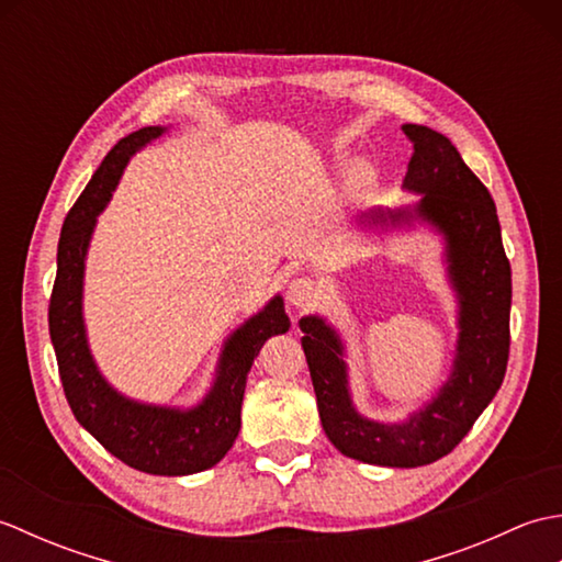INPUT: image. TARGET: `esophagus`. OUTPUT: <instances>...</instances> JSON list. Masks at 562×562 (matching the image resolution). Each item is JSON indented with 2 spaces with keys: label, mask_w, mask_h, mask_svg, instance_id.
<instances>
[{
  "label": "esophagus",
  "mask_w": 562,
  "mask_h": 562,
  "mask_svg": "<svg viewBox=\"0 0 562 562\" xmlns=\"http://www.w3.org/2000/svg\"><path fill=\"white\" fill-rule=\"evenodd\" d=\"M316 300H318V290L308 278H296L288 284V304L292 308H306L316 304Z\"/></svg>",
  "instance_id": "1"
}]
</instances>
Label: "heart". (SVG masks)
<instances>
[{"mask_svg":"<svg viewBox=\"0 0 562 562\" xmlns=\"http://www.w3.org/2000/svg\"><path fill=\"white\" fill-rule=\"evenodd\" d=\"M369 186H372V171L367 166H355L348 176V190L352 195H364Z\"/></svg>","mask_w":562,"mask_h":562,"instance_id":"obj_1","label":"heart"}]
</instances>
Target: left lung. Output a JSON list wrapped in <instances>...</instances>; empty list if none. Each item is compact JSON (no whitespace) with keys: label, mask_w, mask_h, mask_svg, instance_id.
<instances>
[{"label":"left lung","mask_w":562,"mask_h":562,"mask_svg":"<svg viewBox=\"0 0 562 562\" xmlns=\"http://www.w3.org/2000/svg\"><path fill=\"white\" fill-rule=\"evenodd\" d=\"M413 159L403 190L413 205L372 207L355 220L364 234L429 232L441 244V266L457 302V342L449 376L403 420H374L352 401L348 345L326 316L300 318L326 437L350 459L389 469H417L459 445L503 384L509 357L512 270L495 202L451 142L425 125H403Z\"/></svg>","instance_id":"obj_1"}]
</instances>
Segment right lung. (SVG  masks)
<instances>
[{
	"mask_svg": "<svg viewBox=\"0 0 562 562\" xmlns=\"http://www.w3.org/2000/svg\"><path fill=\"white\" fill-rule=\"evenodd\" d=\"M149 125L130 133L109 151L89 186L69 210L57 244V278L50 296V340L59 379L77 423L115 459L151 475H190L212 469L232 449L241 429L246 376L260 348L290 330L280 294L250 314L224 338L217 367L193 405L145 403L117 391L97 364L83 321V274L99 214L109 205L125 166L137 151L169 133Z\"/></svg>",
	"mask_w": 562,
	"mask_h": 562,
	"instance_id": "right-lung-1",
	"label": "right lung"
}]
</instances>
